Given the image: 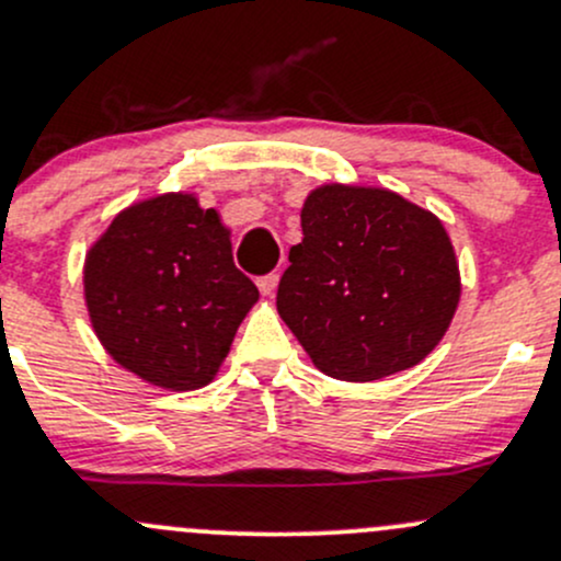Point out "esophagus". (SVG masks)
Returning a JSON list of instances; mask_svg holds the SVG:
<instances>
[{
    "label": "esophagus",
    "instance_id": "obj_1",
    "mask_svg": "<svg viewBox=\"0 0 561 561\" xmlns=\"http://www.w3.org/2000/svg\"><path fill=\"white\" fill-rule=\"evenodd\" d=\"M276 285H279V274H268V276H261V279H257V287H261V293L265 298H274Z\"/></svg>",
    "mask_w": 561,
    "mask_h": 561
}]
</instances>
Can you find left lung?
<instances>
[{
    "mask_svg": "<svg viewBox=\"0 0 561 561\" xmlns=\"http://www.w3.org/2000/svg\"><path fill=\"white\" fill-rule=\"evenodd\" d=\"M300 228L276 311L322 374L376 381L440 344L462 285L433 211L387 187L330 182L306 196Z\"/></svg>",
    "mask_w": 561,
    "mask_h": 561,
    "instance_id": "left-lung-1",
    "label": "left lung"
}]
</instances>
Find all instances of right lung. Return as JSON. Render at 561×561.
Listing matches in <instances>:
<instances>
[{
  "label": "right lung",
  "mask_w": 561,
  "mask_h": 561,
  "mask_svg": "<svg viewBox=\"0 0 561 561\" xmlns=\"http://www.w3.org/2000/svg\"><path fill=\"white\" fill-rule=\"evenodd\" d=\"M82 287L110 357L172 392L215 379L261 298L233 265L231 231L196 193H161L123 209L88 250Z\"/></svg>",
  "instance_id": "add662e5"
}]
</instances>
